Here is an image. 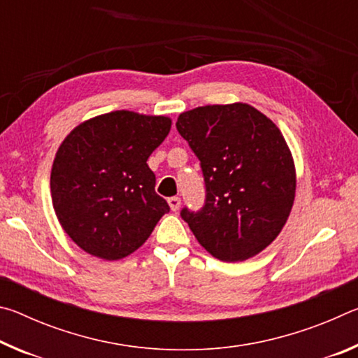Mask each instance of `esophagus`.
Wrapping results in <instances>:
<instances>
[{
  "mask_svg": "<svg viewBox=\"0 0 358 358\" xmlns=\"http://www.w3.org/2000/svg\"><path fill=\"white\" fill-rule=\"evenodd\" d=\"M167 202H169V207H171L172 211H177L180 208V205H181V199L177 197V196H173V197H169Z\"/></svg>",
  "mask_w": 358,
  "mask_h": 358,
  "instance_id": "esophagus-1",
  "label": "esophagus"
}]
</instances>
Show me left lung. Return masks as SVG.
Returning <instances> with one entry per match:
<instances>
[{"label":"left lung","instance_id":"left-lung-1","mask_svg":"<svg viewBox=\"0 0 358 358\" xmlns=\"http://www.w3.org/2000/svg\"><path fill=\"white\" fill-rule=\"evenodd\" d=\"M177 131L201 161L205 203L181 217L211 256L238 262L256 256L286 224L295 197V167L273 121L241 104L183 112Z\"/></svg>","mask_w":358,"mask_h":358}]
</instances>
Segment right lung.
I'll return each mask as SVG.
<instances>
[{
	"label": "right lung",
	"instance_id": "add662e5",
	"mask_svg": "<svg viewBox=\"0 0 358 358\" xmlns=\"http://www.w3.org/2000/svg\"><path fill=\"white\" fill-rule=\"evenodd\" d=\"M171 124L167 117L117 110L78 124L59 145L50 175L53 208L85 252L106 260L129 256L171 211L147 164Z\"/></svg>",
	"mask_w": 358,
	"mask_h": 358
}]
</instances>
